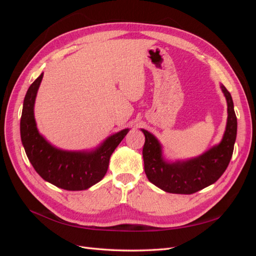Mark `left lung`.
<instances>
[{"mask_svg":"<svg viewBox=\"0 0 256 256\" xmlns=\"http://www.w3.org/2000/svg\"><path fill=\"white\" fill-rule=\"evenodd\" d=\"M221 90L228 102V122L222 141L198 157L186 161L168 162L162 156L159 141L150 132L141 129L145 136L143 146L144 171L158 188L168 193L192 194L212 184L226 171L237 134V118L230 92L221 84Z\"/></svg>","mask_w":256,"mask_h":256,"instance_id":"8db88e82","label":"left lung"}]
</instances>
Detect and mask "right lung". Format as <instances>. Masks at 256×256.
<instances>
[{"mask_svg": "<svg viewBox=\"0 0 256 256\" xmlns=\"http://www.w3.org/2000/svg\"><path fill=\"white\" fill-rule=\"evenodd\" d=\"M42 76L44 72L30 84L23 102L20 134L26 156L46 182L69 191L88 189L102 180L111 154L129 129L109 136L92 152H68L54 147L38 132L34 118V104Z\"/></svg>", "mask_w": 256, "mask_h": 256, "instance_id": "1", "label": "right lung"}]
</instances>
